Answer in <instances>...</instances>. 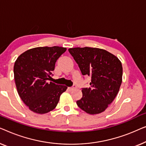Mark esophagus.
Segmentation results:
<instances>
[{
	"label": "esophagus",
	"instance_id": "esophagus-1",
	"mask_svg": "<svg viewBox=\"0 0 146 146\" xmlns=\"http://www.w3.org/2000/svg\"><path fill=\"white\" fill-rule=\"evenodd\" d=\"M76 88V85H74L73 87H69V89L70 90V91H72V90H73V89H75Z\"/></svg>",
	"mask_w": 146,
	"mask_h": 146
}]
</instances>
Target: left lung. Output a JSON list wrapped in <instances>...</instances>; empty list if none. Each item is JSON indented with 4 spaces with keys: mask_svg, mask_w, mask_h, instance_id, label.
Listing matches in <instances>:
<instances>
[{
    "mask_svg": "<svg viewBox=\"0 0 146 146\" xmlns=\"http://www.w3.org/2000/svg\"><path fill=\"white\" fill-rule=\"evenodd\" d=\"M82 75L91 78L90 87L82 88L77 104L90 114L101 113L113 101L122 80V65L118 57L102 49L69 48Z\"/></svg>",
    "mask_w": 146,
    "mask_h": 146,
    "instance_id": "8db88e82",
    "label": "left lung"
}]
</instances>
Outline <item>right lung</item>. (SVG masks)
<instances>
[{"label": "right lung", "instance_id": "obj_1", "mask_svg": "<svg viewBox=\"0 0 146 146\" xmlns=\"http://www.w3.org/2000/svg\"><path fill=\"white\" fill-rule=\"evenodd\" d=\"M67 49L59 46L38 47L22 53L14 65L18 93L30 110L45 114L56 107L65 85L50 82L57 59Z\"/></svg>", "mask_w": 146, "mask_h": 146}]
</instances>
